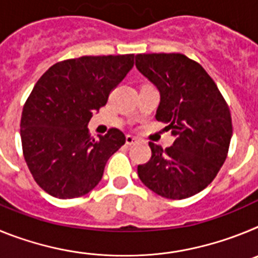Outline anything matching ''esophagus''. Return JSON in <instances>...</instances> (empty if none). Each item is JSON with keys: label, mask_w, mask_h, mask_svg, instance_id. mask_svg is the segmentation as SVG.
I'll use <instances>...</instances> for the list:
<instances>
[{"label": "esophagus", "mask_w": 258, "mask_h": 258, "mask_svg": "<svg viewBox=\"0 0 258 258\" xmlns=\"http://www.w3.org/2000/svg\"><path fill=\"white\" fill-rule=\"evenodd\" d=\"M125 141H126V145L132 146V145H134V143L138 142V138H136L134 136H131V134H127L126 138H125Z\"/></svg>", "instance_id": "obj_1"}]
</instances>
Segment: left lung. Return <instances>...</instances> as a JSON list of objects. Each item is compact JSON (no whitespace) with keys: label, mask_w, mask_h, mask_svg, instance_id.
Returning a JSON list of instances; mask_svg holds the SVG:
<instances>
[{"label":"left lung","mask_w":258,"mask_h":258,"mask_svg":"<svg viewBox=\"0 0 258 258\" xmlns=\"http://www.w3.org/2000/svg\"><path fill=\"white\" fill-rule=\"evenodd\" d=\"M136 67L160 92L157 121L175 137L163 150L149 142L151 159L138 165L145 186L166 199H186L208 186L226 160L231 113L207 71L183 54H137Z\"/></svg>","instance_id":"1"}]
</instances>
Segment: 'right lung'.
<instances>
[{
	"instance_id": "obj_1",
	"label": "right lung",
	"mask_w": 258,
	"mask_h": 258,
	"mask_svg": "<svg viewBox=\"0 0 258 258\" xmlns=\"http://www.w3.org/2000/svg\"><path fill=\"white\" fill-rule=\"evenodd\" d=\"M133 64L134 54L80 56L58 61L36 83L23 107L20 137L29 172L51 197L74 199L92 191L125 143L116 127L95 140L86 126Z\"/></svg>"
}]
</instances>
